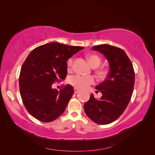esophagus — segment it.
<instances>
[{
  "mask_svg": "<svg viewBox=\"0 0 155 155\" xmlns=\"http://www.w3.org/2000/svg\"><path fill=\"white\" fill-rule=\"evenodd\" d=\"M79 92H80V90H79L78 88H76V87L74 88V94H78V93H79Z\"/></svg>",
  "mask_w": 155,
  "mask_h": 155,
  "instance_id": "obj_1",
  "label": "esophagus"
}]
</instances>
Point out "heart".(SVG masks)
<instances>
[{
    "label": "heart",
    "instance_id": "obj_1",
    "mask_svg": "<svg viewBox=\"0 0 155 155\" xmlns=\"http://www.w3.org/2000/svg\"><path fill=\"white\" fill-rule=\"evenodd\" d=\"M89 63L92 67H97L101 63V59L99 56L95 54H89L87 56ZM73 64V58H69L67 61V66L68 70L72 68ZM107 74V71L105 69H100L97 71L98 76L100 78H105ZM95 79L92 76H85L81 75H75L69 78V83L70 85L79 89H85L89 85L94 83Z\"/></svg>",
    "mask_w": 155,
    "mask_h": 155
}]
</instances>
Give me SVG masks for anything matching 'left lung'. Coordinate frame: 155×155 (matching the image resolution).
<instances>
[{"instance_id": "left-lung-1", "label": "left lung", "mask_w": 155, "mask_h": 155, "mask_svg": "<svg viewBox=\"0 0 155 155\" xmlns=\"http://www.w3.org/2000/svg\"><path fill=\"white\" fill-rule=\"evenodd\" d=\"M92 49L105 55L110 70L105 80L96 87L102 96L97 100L91 94L84 109L94 122L107 125L118 119L127 107L133 92L134 70L122 49L109 45L95 46Z\"/></svg>"}]
</instances>
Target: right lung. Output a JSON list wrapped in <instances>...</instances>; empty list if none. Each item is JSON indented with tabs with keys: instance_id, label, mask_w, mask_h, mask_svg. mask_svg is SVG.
Instances as JSON below:
<instances>
[{
	"instance_id": "1",
	"label": "right lung",
	"mask_w": 155,
	"mask_h": 155,
	"mask_svg": "<svg viewBox=\"0 0 155 155\" xmlns=\"http://www.w3.org/2000/svg\"><path fill=\"white\" fill-rule=\"evenodd\" d=\"M83 48L51 43L33 50L23 63L18 78L22 100L28 112L42 122L61 115L74 94L69 84L60 90L54 84L67 76V60Z\"/></svg>"
}]
</instances>
